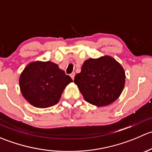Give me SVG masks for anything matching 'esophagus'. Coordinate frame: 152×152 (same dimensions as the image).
Here are the masks:
<instances>
[{"mask_svg": "<svg viewBox=\"0 0 152 152\" xmlns=\"http://www.w3.org/2000/svg\"><path fill=\"white\" fill-rule=\"evenodd\" d=\"M70 77H71V79L73 80V79H74V77H75V73H74V72H73V73H72L70 75Z\"/></svg>", "mask_w": 152, "mask_h": 152, "instance_id": "34e87169", "label": "esophagus"}]
</instances>
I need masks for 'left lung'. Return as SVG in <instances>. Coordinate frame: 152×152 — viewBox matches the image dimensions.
I'll list each match as a JSON object with an SVG mask.
<instances>
[{
  "label": "left lung",
  "instance_id": "left-lung-1",
  "mask_svg": "<svg viewBox=\"0 0 152 152\" xmlns=\"http://www.w3.org/2000/svg\"><path fill=\"white\" fill-rule=\"evenodd\" d=\"M125 71L118 62L110 56L87 59L74 83L87 102L104 107L117 100L125 85Z\"/></svg>",
  "mask_w": 152,
  "mask_h": 152
}]
</instances>
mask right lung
<instances>
[{
    "label": "right lung",
    "mask_w": 152,
    "mask_h": 152,
    "mask_svg": "<svg viewBox=\"0 0 152 152\" xmlns=\"http://www.w3.org/2000/svg\"><path fill=\"white\" fill-rule=\"evenodd\" d=\"M73 82L53 62L36 61L24 68L19 78L21 93L30 104L47 108L59 102L62 92Z\"/></svg>",
    "instance_id": "right-lung-1"
}]
</instances>
